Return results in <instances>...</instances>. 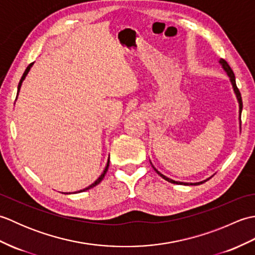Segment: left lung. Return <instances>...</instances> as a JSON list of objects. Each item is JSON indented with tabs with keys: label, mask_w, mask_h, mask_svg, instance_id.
<instances>
[{
	"label": "left lung",
	"mask_w": 255,
	"mask_h": 255,
	"mask_svg": "<svg viewBox=\"0 0 255 255\" xmlns=\"http://www.w3.org/2000/svg\"><path fill=\"white\" fill-rule=\"evenodd\" d=\"M219 63L221 64V67H223V69L225 70V71L227 72V74H228V77H229V79H230V82H231V84H232V88H234V92H235V94H236V96H237V100H238V103H239V122H240V130H241V112H242V99H241V94H240V91H239V89L237 88V84H236V77H235V73H234V71H232L231 70V68H230V66L228 63H227V61L226 60H224V59H220L219 60ZM150 163H151V161H150ZM151 165H152V163H151ZM152 167L154 169V171L158 173V174L162 177V178H164L165 181H167V182H170V183H173V184H178V185H199V184H203L204 182H206V181H208L209 178H211L213 177V175H211L210 177H208V178H206V180H204V181H202V182H197V183H184V182H178V181H174V180H172V178H169V177H166L165 175H163L162 174V173H160L158 170L155 169V167L152 165Z\"/></svg>",
	"instance_id": "8db88e82"
}]
</instances>
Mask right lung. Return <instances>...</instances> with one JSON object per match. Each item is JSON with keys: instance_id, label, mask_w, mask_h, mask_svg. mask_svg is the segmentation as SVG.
<instances>
[{"instance_id": "obj_1", "label": "right lung", "mask_w": 255, "mask_h": 255, "mask_svg": "<svg viewBox=\"0 0 255 255\" xmlns=\"http://www.w3.org/2000/svg\"><path fill=\"white\" fill-rule=\"evenodd\" d=\"M32 64H34V62L32 63H30L28 67L26 68V70H25V72H24V74H23V77H21V79H20V81H19V83H18V86H17V96H18V93H19V90H20V86H21V83H23V81L25 80V78H26V75L28 74V72H29V70H30V68L32 67ZM17 96H16V100H17ZM108 166H110V158H108V160H107V164H106V166H105V169H104V171H103V173L102 174L100 175V177L97 178V180L94 182V183H92L90 186H88V187H85V188H83V189H81V191H78V192H74V193H81V192H84V191H88V189H90V188H93L94 186H96L97 184H100L101 182H102V180L103 178H104V176H105V174H106V172H107V170H108ZM64 194H70V193H64Z\"/></svg>"}]
</instances>
